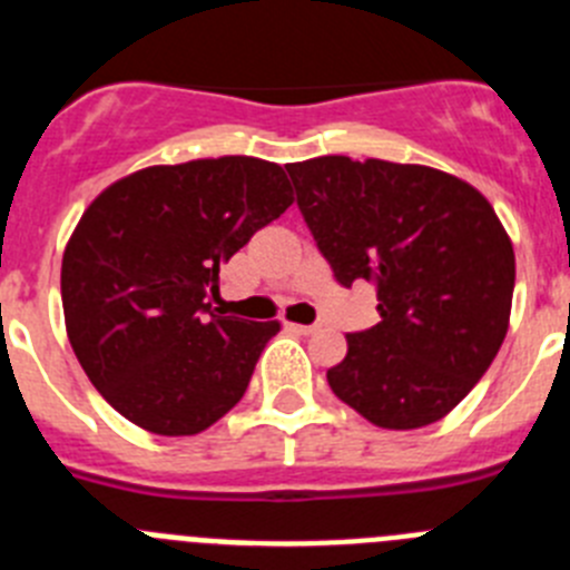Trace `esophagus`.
Here are the masks:
<instances>
[{
    "label": "esophagus",
    "mask_w": 570,
    "mask_h": 570,
    "mask_svg": "<svg viewBox=\"0 0 570 570\" xmlns=\"http://www.w3.org/2000/svg\"><path fill=\"white\" fill-rule=\"evenodd\" d=\"M291 331H296V334H302V336H314L316 331H320V325H288Z\"/></svg>",
    "instance_id": "34e87169"
}]
</instances>
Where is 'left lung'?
<instances>
[{"mask_svg": "<svg viewBox=\"0 0 570 570\" xmlns=\"http://www.w3.org/2000/svg\"><path fill=\"white\" fill-rule=\"evenodd\" d=\"M285 168L336 279L376 282L380 322L347 334L331 391L387 431L448 416L511 322L517 262L500 216L465 179L428 165L316 156Z\"/></svg>", "mask_w": 570, "mask_h": 570, "instance_id": "1", "label": "left lung"}]
</instances>
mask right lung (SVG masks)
Listing matches in <instances>:
<instances>
[{"mask_svg":"<svg viewBox=\"0 0 570 570\" xmlns=\"http://www.w3.org/2000/svg\"><path fill=\"white\" fill-rule=\"evenodd\" d=\"M294 203L282 165L219 156L150 165L85 208L62 254L70 347L125 420L194 436L248 391L279 322L210 311L219 265Z\"/></svg>","mask_w":570,"mask_h":570,"instance_id":"right-lung-1","label":"right lung"}]
</instances>
